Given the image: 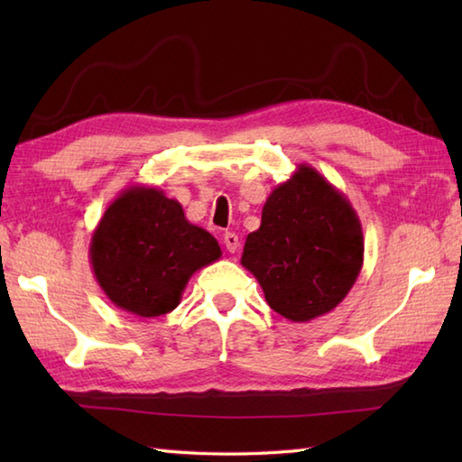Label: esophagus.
Here are the masks:
<instances>
[{"label":"esophagus","mask_w":462,"mask_h":462,"mask_svg":"<svg viewBox=\"0 0 462 462\" xmlns=\"http://www.w3.org/2000/svg\"><path fill=\"white\" fill-rule=\"evenodd\" d=\"M224 246H226V250L228 252H236L238 248H240V238H238V234H234V232H226L224 234Z\"/></svg>","instance_id":"34e87169"}]
</instances>
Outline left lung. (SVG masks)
<instances>
[{"label": "left lung", "instance_id": "left-lung-1", "mask_svg": "<svg viewBox=\"0 0 462 462\" xmlns=\"http://www.w3.org/2000/svg\"><path fill=\"white\" fill-rule=\"evenodd\" d=\"M242 266L254 273L273 311L303 323L336 310L363 266V230L346 194L298 164L262 208Z\"/></svg>", "mask_w": 462, "mask_h": 462}]
</instances>
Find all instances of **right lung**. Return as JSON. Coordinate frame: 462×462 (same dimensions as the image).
I'll use <instances>...</instances> for the list:
<instances>
[{"label": "right lung", "mask_w": 462, "mask_h": 462, "mask_svg": "<svg viewBox=\"0 0 462 462\" xmlns=\"http://www.w3.org/2000/svg\"><path fill=\"white\" fill-rule=\"evenodd\" d=\"M89 256L97 283L116 308L159 318L179 306L192 273L222 250L210 232L186 220L179 200L133 184L105 210Z\"/></svg>", "instance_id": "1"}]
</instances>
